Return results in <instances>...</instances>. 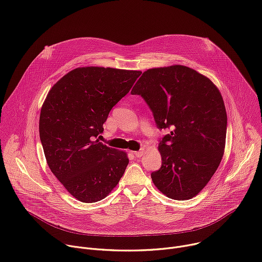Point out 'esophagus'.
<instances>
[{"instance_id":"34e87169","label":"esophagus","mask_w":262,"mask_h":262,"mask_svg":"<svg viewBox=\"0 0 262 262\" xmlns=\"http://www.w3.org/2000/svg\"><path fill=\"white\" fill-rule=\"evenodd\" d=\"M143 154H144V151H143L142 149H140V150H138V151H134V156L137 157V158H140L141 156H143Z\"/></svg>"}]
</instances>
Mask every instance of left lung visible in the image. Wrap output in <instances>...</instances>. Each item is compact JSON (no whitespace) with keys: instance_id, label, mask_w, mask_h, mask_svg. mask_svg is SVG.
I'll return each instance as SVG.
<instances>
[{"instance_id":"left-lung-1","label":"left lung","mask_w":262,"mask_h":262,"mask_svg":"<svg viewBox=\"0 0 262 262\" xmlns=\"http://www.w3.org/2000/svg\"><path fill=\"white\" fill-rule=\"evenodd\" d=\"M143 98L158 129L162 165L150 177L174 200L197 195L216 172L224 154L227 115L217 86L202 74L176 65L148 69L131 91Z\"/></svg>"}]
</instances>
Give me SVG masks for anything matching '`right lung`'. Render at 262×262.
I'll return each instance as SVG.
<instances>
[{
    "label": "right lung",
    "mask_w": 262,
    "mask_h": 262,
    "mask_svg": "<svg viewBox=\"0 0 262 262\" xmlns=\"http://www.w3.org/2000/svg\"><path fill=\"white\" fill-rule=\"evenodd\" d=\"M140 74L114 68H76L51 88L43 103L39 134L47 164L81 202L105 198L126 170L127 154L97 137L112 108Z\"/></svg>",
    "instance_id": "right-lung-1"
}]
</instances>
